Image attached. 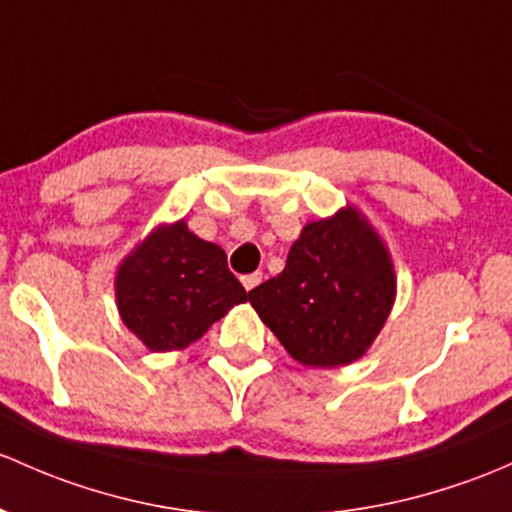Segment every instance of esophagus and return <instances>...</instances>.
Returning a JSON list of instances; mask_svg holds the SVG:
<instances>
[{
  "label": "esophagus",
  "instance_id": "34e87169",
  "mask_svg": "<svg viewBox=\"0 0 512 512\" xmlns=\"http://www.w3.org/2000/svg\"><path fill=\"white\" fill-rule=\"evenodd\" d=\"M262 282V272H255V274H245V277H242V287L247 289V292H252V289L257 287V284Z\"/></svg>",
  "mask_w": 512,
  "mask_h": 512
}]
</instances>
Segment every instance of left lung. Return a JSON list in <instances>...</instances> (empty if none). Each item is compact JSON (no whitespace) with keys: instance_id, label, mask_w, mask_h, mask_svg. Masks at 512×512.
Listing matches in <instances>:
<instances>
[{"instance_id":"1","label":"left lung","mask_w":512,"mask_h":512,"mask_svg":"<svg viewBox=\"0 0 512 512\" xmlns=\"http://www.w3.org/2000/svg\"><path fill=\"white\" fill-rule=\"evenodd\" d=\"M395 294L390 250L370 220L346 206L306 223L284 270L247 299L297 363L338 368L368 353Z\"/></svg>"}]
</instances>
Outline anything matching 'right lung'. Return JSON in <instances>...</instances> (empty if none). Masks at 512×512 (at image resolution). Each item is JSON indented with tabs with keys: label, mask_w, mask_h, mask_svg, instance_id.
Here are the masks:
<instances>
[{
	"label": "right lung",
	"mask_w": 512,
	"mask_h": 512,
	"mask_svg": "<svg viewBox=\"0 0 512 512\" xmlns=\"http://www.w3.org/2000/svg\"><path fill=\"white\" fill-rule=\"evenodd\" d=\"M247 297L223 247L193 235L186 220L157 225L115 274L122 324L154 353L188 348Z\"/></svg>",
	"instance_id": "obj_1"
}]
</instances>
